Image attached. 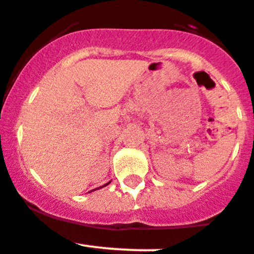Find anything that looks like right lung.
I'll return each instance as SVG.
<instances>
[{
	"label": "right lung",
	"instance_id": "obj_1",
	"mask_svg": "<svg viewBox=\"0 0 254 254\" xmlns=\"http://www.w3.org/2000/svg\"><path fill=\"white\" fill-rule=\"evenodd\" d=\"M110 184V182L109 183H107V184H105V185H103V187H106V185H109ZM97 189H98V188H97Z\"/></svg>",
	"mask_w": 254,
	"mask_h": 254
}]
</instances>
